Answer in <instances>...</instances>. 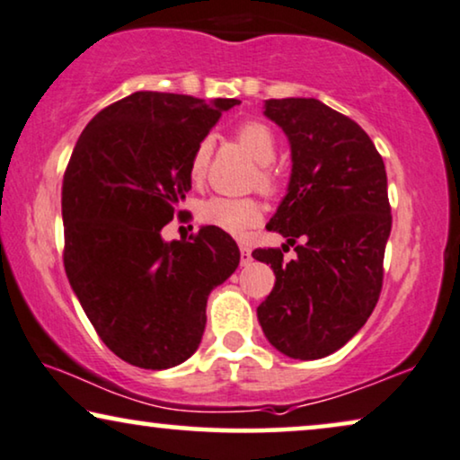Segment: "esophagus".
Returning a JSON list of instances; mask_svg holds the SVG:
<instances>
[{"mask_svg": "<svg viewBox=\"0 0 460 460\" xmlns=\"http://www.w3.org/2000/svg\"><path fill=\"white\" fill-rule=\"evenodd\" d=\"M240 254H242V265H248V262L252 261V252H250L246 243H240Z\"/></svg>", "mask_w": 460, "mask_h": 460, "instance_id": "esophagus-1", "label": "esophagus"}]
</instances>
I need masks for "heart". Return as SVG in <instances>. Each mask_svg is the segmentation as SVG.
Here are the masks:
<instances>
[{
    "instance_id": "heart-1",
    "label": "heart",
    "mask_w": 460,
    "mask_h": 460,
    "mask_svg": "<svg viewBox=\"0 0 460 460\" xmlns=\"http://www.w3.org/2000/svg\"><path fill=\"white\" fill-rule=\"evenodd\" d=\"M235 140L240 143L243 151L254 159L259 166V187L262 191L271 193L278 181L271 170L275 155H278V143H275V134L271 128L262 121H246L235 130ZM208 157H210V143L198 145L193 157H191V174L193 179H199L206 172ZM199 218L206 225L223 229L225 234L231 235H242L243 231H248L250 226L259 225L262 218L261 206L254 199H237V198H210L199 206Z\"/></svg>"
}]
</instances>
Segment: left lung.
<instances>
[{"label": "left lung", "instance_id": "8db88e82", "mask_svg": "<svg viewBox=\"0 0 460 460\" xmlns=\"http://www.w3.org/2000/svg\"><path fill=\"white\" fill-rule=\"evenodd\" d=\"M262 113L290 143V182L269 229L288 237L296 259L254 250L275 273L256 315L278 351L320 359L376 307L391 234L387 172L368 134L317 98H271Z\"/></svg>", "mask_w": 460, "mask_h": 460}]
</instances>
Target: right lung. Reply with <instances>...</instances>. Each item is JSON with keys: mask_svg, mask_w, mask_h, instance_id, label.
<instances>
[{"mask_svg": "<svg viewBox=\"0 0 460 460\" xmlns=\"http://www.w3.org/2000/svg\"><path fill=\"white\" fill-rule=\"evenodd\" d=\"M237 98L212 102L134 92L102 109L79 137L63 179L65 271L102 342L146 370L198 351L206 303L240 265L217 226L164 242L191 189V157Z\"/></svg>", "mask_w": 460, "mask_h": 460, "instance_id": "obj_1", "label": "right lung"}]
</instances>
